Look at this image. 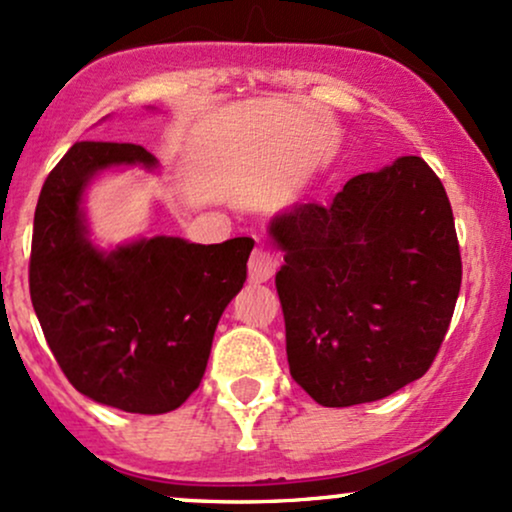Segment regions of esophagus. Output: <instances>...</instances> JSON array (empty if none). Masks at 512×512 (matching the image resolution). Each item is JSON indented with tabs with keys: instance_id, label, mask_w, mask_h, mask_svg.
<instances>
[{
	"instance_id": "obj_1",
	"label": "esophagus",
	"mask_w": 512,
	"mask_h": 512,
	"mask_svg": "<svg viewBox=\"0 0 512 512\" xmlns=\"http://www.w3.org/2000/svg\"><path fill=\"white\" fill-rule=\"evenodd\" d=\"M274 269H276V257L272 255V252H267V250L252 252L250 262H248V272H250L252 281L272 279Z\"/></svg>"
}]
</instances>
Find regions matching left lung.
Segmentation results:
<instances>
[{
    "label": "left lung",
    "instance_id": "1",
    "mask_svg": "<svg viewBox=\"0 0 512 512\" xmlns=\"http://www.w3.org/2000/svg\"><path fill=\"white\" fill-rule=\"evenodd\" d=\"M291 378L322 407L383 399L431 368L462 284L443 182L419 156L269 226Z\"/></svg>",
    "mask_w": 512,
    "mask_h": 512
}]
</instances>
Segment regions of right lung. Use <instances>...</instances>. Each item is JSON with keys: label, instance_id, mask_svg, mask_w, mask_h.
Returning <instances> with one entry per match:
<instances>
[{"label": "right lung", "instance_id": "add662e5", "mask_svg": "<svg viewBox=\"0 0 512 512\" xmlns=\"http://www.w3.org/2000/svg\"><path fill=\"white\" fill-rule=\"evenodd\" d=\"M156 166L139 144L76 142L50 170L33 219L28 286L45 339L81 395L166 414L202 383L211 339L243 289L255 240L197 245L156 236L98 252L81 195L98 170Z\"/></svg>", "mask_w": 512, "mask_h": 512}]
</instances>
